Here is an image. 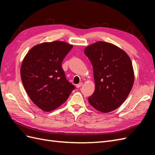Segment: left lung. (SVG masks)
Returning <instances> with one entry per match:
<instances>
[{
  "label": "left lung",
  "mask_w": 155,
  "mask_h": 155,
  "mask_svg": "<svg viewBox=\"0 0 155 155\" xmlns=\"http://www.w3.org/2000/svg\"><path fill=\"white\" fill-rule=\"evenodd\" d=\"M72 48L62 41L44 42L32 47L23 59V86L31 101L42 110L50 112L60 107L75 88L62 68V62Z\"/></svg>",
  "instance_id": "8db88e82"
}]
</instances>
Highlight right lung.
<instances>
[{"instance_id": "add662e5", "label": "right lung", "mask_w": 155, "mask_h": 155, "mask_svg": "<svg viewBox=\"0 0 155 155\" xmlns=\"http://www.w3.org/2000/svg\"><path fill=\"white\" fill-rule=\"evenodd\" d=\"M84 54L93 65L95 83L88 102L103 113L117 109L133 86L134 72L129 57L114 45L102 41L85 48Z\"/></svg>"}]
</instances>
